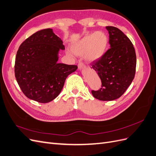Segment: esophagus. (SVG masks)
Segmentation results:
<instances>
[{
  "label": "esophagus",
  "mask_w": 156,
  "mask_h": 156,
  "mask_svg": "<svg viewBox=\"0 0 156 156\" xmlns=\"http://www.w3.org/2000/svg\"><path fill=\"white\" fill-rule=\"evenodd\" d=\"M78 69H80L86 67L85 65H84L83 63H82V62H80V63H78Z\"/></svg>",
  "instance_id": "obj_1"
}]
</instances>
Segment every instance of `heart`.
Returning a JSON list of instances; mask_svg holds the SVG:
<instances>
[{
    "label": "heart",
    "instance_id": "1",
    "mask_svg": "<svg viewBox=\"0 0 156 156\" xmlns=\"http://www.w3.org/2000/svg\"><path fill=\"white\" fill-rule=\"evenodd\" d=\"M108 38L103 31H97L83 37L73 47L75 54L83 55L87 61H92L100 59L106 50Z\"/></svg>",
    "mask_w": 156,
    "mask_h": 156
}]
</instances>
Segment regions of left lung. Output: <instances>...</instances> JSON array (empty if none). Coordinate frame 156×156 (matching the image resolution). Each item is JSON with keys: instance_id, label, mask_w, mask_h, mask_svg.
Masks as SVG:
<instances>
[{"instance_id": "8db88e82", "label": "left lung", "mask_w": 156, "mask_h": 156, "mask_svg": "<svg viewBox=\"0 0 156 156\" xmlns=\"http://www.w3.org/2000/svg\"><path fill=\"white\" fill-rule=\"evenodd\" d=\"M110 48L100 59L91 63L101 80L99 90H91L100 101H113L121 97L134 79L136 59L133 44L118 28L106 27Z\"/></svg>"}]
</instances>
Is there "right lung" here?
Masks as SVG:
<instances>
[{"label": "right lung", "mask_w": 156, "mask_h": 156, "mask_svg": "<svg viewBox=\"0 0 156 156\" xmlns=\"http://www.w3.org/2000/svg\"><path fill=\"white\" fill-rule=\"evenodd\" d=\"M63 42L51 29L37 31L21 43L16 56L14 72L17 83L29 99L41 103L59 95L68 76L77 65L58 63Z\"/></svg>", "instance_id": "add662e5"}]
</instances>
